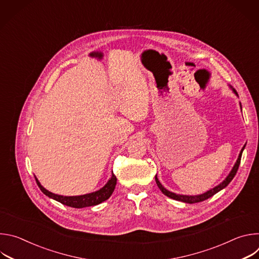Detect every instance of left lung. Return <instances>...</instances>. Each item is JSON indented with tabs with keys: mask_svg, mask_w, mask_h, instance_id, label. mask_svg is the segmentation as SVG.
<instances>
[{
	"mask_svg": "<svg viewBox=\"0 0 259 259\" xmlns=\"http://www.w3.org/2000/svg\"><path fill=\"white\" fill-rule=\"evenodd\" d=\"M235 92H236V91H235ZM236 94L238 95L237 92H236ZM244 149H245V145H244V147H243L241 153H240V155H239V158H238V160H237V163L235 164L233 170L231 171V173L229 174V176L226 178V180H224L223 182H221V183L219 184V186L215 187L214 189L208 191V192L205 193V194H202V195H199V196H183V195H176V194H174V193H171V192L167 191V190L162 186V184L160 183V181H159V179L157 178V175H156L155 178H156L157 186L159 187V189L161 190V192H162L165 196H167V197H169V198H171V199H173V200L181 201V202L189 203V204H194V203L203 202V201H205V200L211 198L212 196H214L216 193L220 192L223 189H225V188L228 186V184L233 180V178L235 177V175L237 174V171H238V169H239V166H240V163H241V158H242V153H243Z\"/></svg>",
	"mask_w": 259,
	"mask_h": 259,
	"instance_id": "8db88e82",
	"label": "left lung"
}]
</instances>
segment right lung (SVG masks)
Here are the masks:
<instances>
[{
	"instance_id": "add662e5",
	"label": "right lung",
	"mask_w": 259,
	"mask_h": 259,
	"mask_svg": "<svg viewBox=\"0 0 259 259\" xmlns=\"http://www.w3.org/2000/svg\"><path fill=\"white\" fill-rule=\"evenodd\" d=\"M36 184H38L40 190L49 198L63 204L66 205L68 207H72V208H84V207H89V206H95L98 205L102 202H104L105 200H107L110 196H112L115 187L117 184V177L115 174H113L112 178L108 180V182L105 184V186L100 189L97 192L91 193V194H87V195H83V196H76V197H63V196H59V195H55L52 194L51 192L45 190L40 182L38 181V179L35 178Z\"/></svg>"
}]
</instances>
